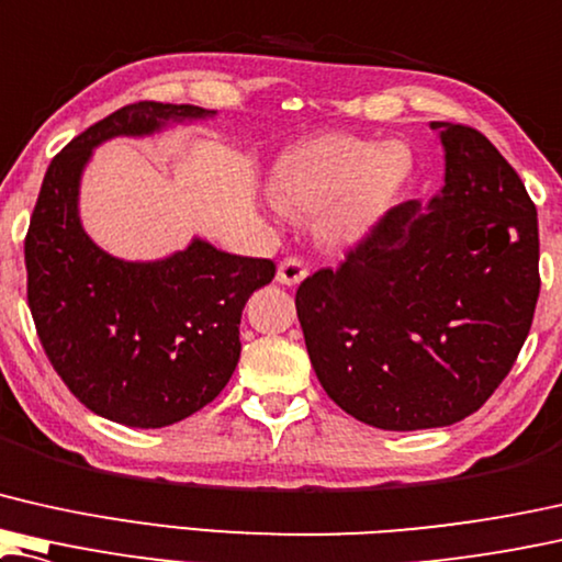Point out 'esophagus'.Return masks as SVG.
<instances>
[{
	"label": "esophagus",
	"mask_w": 562,
	"mask_h": 562,
	"mask_svg": "<svg viewBox=\"0 0 562 562\" xmlns=\"http://www.w3.org/2000/svg\"><path fill=\"white\" fill-rule=\"evenodd\" d=\"M306 273H308V268L304 266V261H301V258H296V256H289L279 263V271H276V281L283 283V286H296V283L306 279Z\"/></svg>",
	"instance_id": "esophagus-1"
}]
</instances>
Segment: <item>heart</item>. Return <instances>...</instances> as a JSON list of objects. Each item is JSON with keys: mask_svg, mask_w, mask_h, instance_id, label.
<instances>
[{"mask_svg": "<svg viewBox=\"0 0 562 562\" xmlns=\"http://www.w3.org/2000/svg\"><path fill=\"white\" fill-rule=\"evenodd\" d=\"M413 169L401 142L322 134L291 146L273 167V207L314 215V233L329 248L360 243L378 225Z\"/></svg>", "mask_w": 562, "mask_h": 562, "instance_id": "b5f03b06", "label": "heart"}]
</instances>
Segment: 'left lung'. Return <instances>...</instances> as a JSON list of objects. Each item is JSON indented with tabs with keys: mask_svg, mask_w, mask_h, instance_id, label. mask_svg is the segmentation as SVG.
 I'll return each mask as SVG.
<instances>
[{
	"mask_svg": "<svg viewBox=\"0 0 562 562\" xmlns=\"http://www.w3.org/2000/svg\"><path fill=\"white\" fill-rule=\"evenodd\" d=\"M446 184L403 202L337 271L301 281L296 314L322 387L382 430L459 423L507 378L540 296L538 210L484 134L434 121Z\"/></svg>",
	"mask_w": 562,
	"mask_h": 562,
	"instance_id": "1",
	"label": "left lung"
}]
</instances>
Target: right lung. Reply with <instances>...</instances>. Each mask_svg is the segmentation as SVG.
I'll return each instance as SVG.
<instances>
[{"label": "right lung", "instance_id": "obj_1", "mask_svg": "<svg viewBox=\"0 0 562 562\" xmlns=\"http://www.w3.org/2000/svg\"><path fill=\"white\" fill-rule=\"evenodd\" d=\"M207 116L215 111L157 101L113 111L50 161L30 217L27 304L47 360L88 411L121 426L165 428L213 403L240 360L243 306L276 273L268 258L200 238L159 261H124L80 225L95 146Z\"/></svg>", "mask_w": 562, "mask_h": 562}]
</instances>
